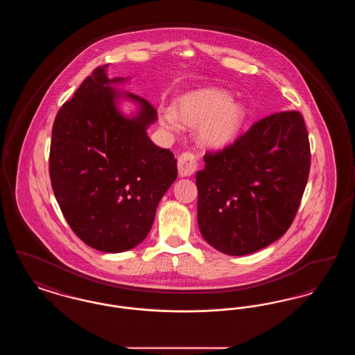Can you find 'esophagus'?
<instances>
[{
  "mask_svg": "<svg viewBox=\"0 0 355 355\" xmlns=\"http://www.w3.org/2000/svg\"><path fill=\"white\" fill-rule=\"evenodd\" d=\"M197 157L193 153H182L178 157V173L181 177H190L197 170Z\"/></svg>",
  "mask_w": 355,
  "mask_h": 355,
  "instance_id": "1",
  "label": "esophagus"
}]
</instances>
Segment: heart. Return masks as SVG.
<instances>
[{
    "instance_id": "heart-1",
    "label": "heart",
    "mask_w": 355,
    "mask_h": 355,
    "mask_svg": "<svg viewBox=\"0 0 355 355\" xmlns=\"http://www.w3.org/2000/svg\"><path fill=\"white\" fill-rule=\"evenodd\" d=\"M248 119L246 105L233 100L229 92L205 87L182 96L177 103V112L171 109L162 112L161 123L170 132L181 129L180 121L191 128L198 126V139L203 145L220 149L241 135Z\"/></svg>"
}]
</instances>
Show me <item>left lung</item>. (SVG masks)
<instances>
[{
  "label": "left lung",
  "mask_w": 355,
  "mask_h": 355,
  "mask_svg": "<svg viewBox=\"0 0 355 355\" xmlns=\"http://www.w3.org/2000/svg\"><path fill=\"white\" fill-rule=\"evenodd\" d=\"M196 174L203 239L227 255L255 253L287 232L304 196L310 145L300 112L255 122Z\"/></svg>",
  "instance_id": "left-lung-1"
}]
</instances>
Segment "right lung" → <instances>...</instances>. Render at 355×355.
<instances>
[{"mask_svg":"<svg viewBox=\"0 0 355 355\" xmlns=\"http://www.w3.org/2000/svg\"><path fill=\"white\" fill-rule=\"evenodd\" d=\"M94 69L53 123L49 173L54 197L76 236L96 250L122 253L152 229L157 206L177 178L174 154L153 144L157 110ZM130 101L126 115L120 103Z\"/></svg>","mask_w":355,"mask_h":355,"instance_id":"1","label":"right lung"}]
</instances>
